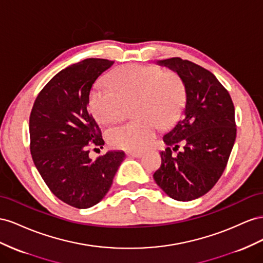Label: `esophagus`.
Here are the masks:
<instances>
[{"label": "esophagus", "mask_w": 263, "mask_h": 263, "mask_svg": "<svg viewBox=\"0 0 263 263\" xmlns=\"http://www.w3.org/2000/svg\"><path fill=\"white\" fill-rule=\"evenodd\" d=\"M127 155L131 156V157H141L143 155V152H140V151H131V152H127Z\"/></svg>", "instance_id": "34e87169"}]
</instances>
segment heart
I'll use <instances>...</instances> for the list:
<instances>
[{
    "label": "heart",
    "instance_id": "obj_1",
    "mask_svg": "<svg viewBox=\"0 0 263 263\" xmlns=\"http://www.w3.org/2000/svg\"><path fill=\"white\" fill-rule=\"evenodd\" d=\"M109 84L90 89L88 106L100 123H114L123 116L124 104L134 103L132 122L111 127L107 140L112 146L142 151L152 144L156 129L175 122L185 107L186 88L175 71L152 65L122 66L110 74Z\"/></svg>",
    "mask_w": 263,
    "mask_h": 263
}]
</instances>
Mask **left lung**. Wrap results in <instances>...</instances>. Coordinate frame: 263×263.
Segmentation results:
<instances>
[{
	"mask_svg": "<svg viewBox=\"0 0 263 263\" xmlns=\"http://www.w3.org/2000/svg\"><path fill=\"white\" fill-rule=\"evenodd\" d=\"M182 77L186 88L184 117L163 137L167 147L153 177L171 198L196 199L211 191L222 175L236 140L235 107L215 74L190 61L174 57L157 62ZM184 151L171 155L178 143Z\"/></svg>",
	"mask_w": 263,
	"mask_h": 263,
	"instance_id": "obj_1",
	"label": "left lung"
}]
</instances>
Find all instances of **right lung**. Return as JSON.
I'll list each match as a JSON object with an SVG mask.
<instances>
[{"mask_svg": "<svg viewBox=\"0 0 263 263\" xmlns=\"http://www.w3.org/2000/svg\"><path fill=\"white\" fill-rule=\"evenodd\" d=\"M114 63L88 58L59 71L37 96L29 117L37 171L57 198L76 208L92 207L106 196L125 157L122 151L89 157L90 148H102L104 141L88 112V96Z\"/></svg>", "mask_w": 263, "mask_h": 263, "instance_id": "obj_1", "label": "right lung"}]
</instances>
